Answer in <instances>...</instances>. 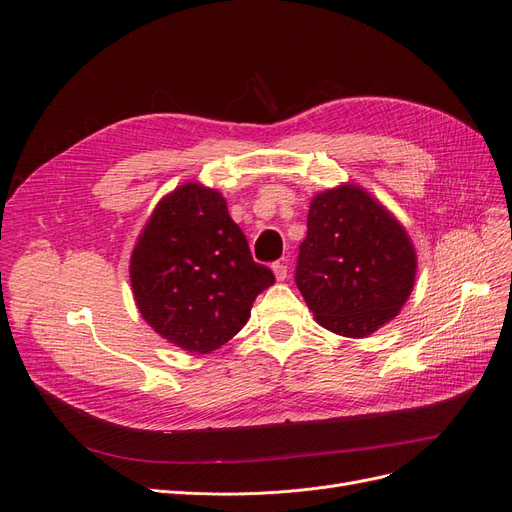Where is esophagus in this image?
Masks as SVG:
<instances>
[{"label":"esophagus","instance_id":"34e87169","mask_svg":"<svg viewBox=\"0 0 512 512\" xmlns=\"http://www.w3.org/2000/svg\"><path fill=\"white\" fill-rule=\"evenodd\" d=\"M273 273H275V280L277 282H284L286 280V275H288V267H286V262H280V260H277V262H273Z\"/></svg>","mask_w":512,"mask_h":512}]
</instances>
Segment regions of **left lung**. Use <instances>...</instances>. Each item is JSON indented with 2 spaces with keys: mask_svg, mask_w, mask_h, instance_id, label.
Returning <instances> with one entry per match:
<instances>
[{
  "mask_svg": "<svg viewBox=\"0 0 512 512\" xmlns=\"http://www.w3.org/2000/svg\"><path fill=\"white\" fill-rule=\"evenodd\" d=\"M414 277L406 228L369 192L344 183L312 198L294 282L320 327L371 335L399 314Z\"/></svg>",
  "mask_w": 512,
  "mask_h": 512,
  "instance_id": "8db88e82",
  "label": "left lung"
}]
</instances>
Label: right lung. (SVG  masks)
<instances>
[{"label": "right lung", "instance_id": "add662e5", "mask_svg": "<svg viewBox=\"0 0 512 512\" xmlns=\"http://www.w3.org/2000/svg\"><path fill=\"white\" fill-rule=\"evenodd\" d=\"M138 312L188 352L207 354L235 337L273 282L258 265L218 190L183 183L153 209L130 258Z\"/></svg>", "mask_w": 512, "mask_h": 512}]
</instances>
